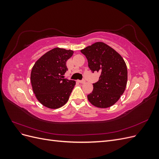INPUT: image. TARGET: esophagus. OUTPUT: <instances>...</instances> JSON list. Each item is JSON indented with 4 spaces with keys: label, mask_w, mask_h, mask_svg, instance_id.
I'll return each instance as SVG.
<instances>
[{
    "label": "esophagus",
    "mask_w": 159,
    "mask_h": 159,
    "mask_svg": "<svg viewBox=\"0 0 159 159\" xmlns=\"http://www.w3.org/2000/svg\"><path fill=\"white\" fill-rule=\"evenodd\" d=\"M78 82L80 84H85V80H79Z\"/></svg>",
    "instance_id": "esophagus-1"
}]
</instances>
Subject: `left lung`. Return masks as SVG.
Instances as JSON below:
<instances>
[{"label": "left lung", "mask_w": 159, "mask_h": 159, "mask_svg": "<svg viewBox=\"0 0 159 159\" xmlns=\"http://www.w3.org/2000/svg\"><path fill=\"white\" fill-rule=\"evenodd\" d=\"M81 52L88 61L92 71L101 75L93 89L88 95L89 102L99 108L112 106L121 98L126 88L127 68L121 56L103 42H95L85 48Z\"/></svg>", "instance_id": "left-lung-1"}]
</instances>
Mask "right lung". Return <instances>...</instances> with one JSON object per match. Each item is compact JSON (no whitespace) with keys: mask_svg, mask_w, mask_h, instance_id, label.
<instances>
[{"mask_svg":"<svg viewBox=\"0 0 159 159\" xmlns=\"http://www.w3.org/2000/svg\"><path fill=\"white\" fill-rule=\"evenodd\" d=\"M73 54V50L55 48L41 56L32 67L33 92L44 106L55 109L68 102L75 81L63 79V75L68 70L66 61Z\"/></svg>","mask_w":159,"mask_h":159,"instance_id":"add662e5","label":"right lung"}]
</instances>
